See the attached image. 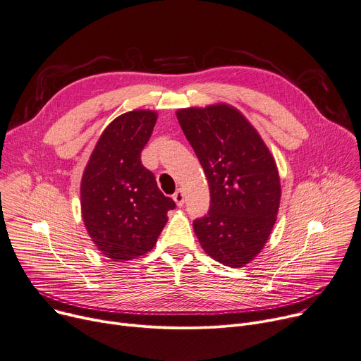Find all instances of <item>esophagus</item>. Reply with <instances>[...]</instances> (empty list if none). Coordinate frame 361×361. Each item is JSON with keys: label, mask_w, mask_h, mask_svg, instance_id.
Masks as SVG:
<instances>
[{"label": "esophagus", "mask_w": 361, "mask_h": 361, "mask_svg": "<svg viewBox=\"0 0 361 361\" xmlns=\"http://www.w3.org/2000/svg\"><path fill=\"white\" fill-rule=\"evenodd\" d=\"M173 200L176 202V204L178 207H181L184 204V193H183V190H177L176 191V193L173 195Z\"/></svg>", "instance_id": "34e87169"}]
</instances>
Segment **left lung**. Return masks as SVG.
Listing matches in <instances>:
<instances>
[{
  "label": "left lung",
  "mask_w": 361,
  "mask_h": 361,
  "mask_svg": "<svg viewBox=\"0 0 361 361\" xmlns=\"http://www.w3.org/2000/svg\"><path fill=\"white\" fill-rule=\"evenodd\" d=\"M210 190V209L195 221L204 252L228 267H244L269 241L281 185L273 154L250 120L226 103L176 111Z\"/></svg>",
  "instance_id": "left-lung-1"
}]
</instances>
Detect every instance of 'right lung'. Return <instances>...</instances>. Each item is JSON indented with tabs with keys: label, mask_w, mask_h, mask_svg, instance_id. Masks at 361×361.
Segmentation results:
<instances>
[{
	"label": "right lung",
	"mask_w": 361,
	"mask_h": 361,
	"mask_svg": "<svg viewBox=\"0 0 361 361\" xmlns=\"http://www.w3.org/2000/svg\"><path fill=\"white\" fill-rule=\"evenodd\" d=\"M158 113L132 110L103 130L81 178V214L91 241L113 261L151 251L176 203L140 162Z\"/></svg>",
	"instance_id": "1"
}]
</instances>
